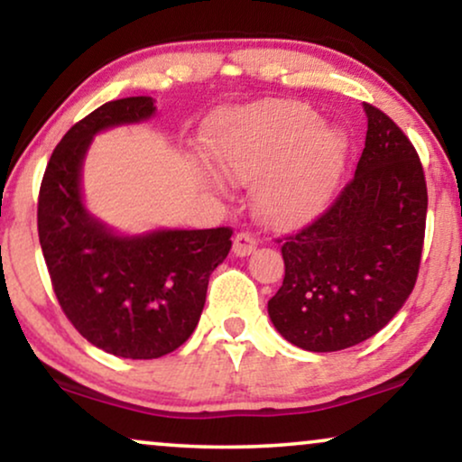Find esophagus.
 I'll use <instances>...</instances> for the list:
<instances>
[{
  "label": "esophagus",
  "instance_id": "obj_1",
  "mask_svg": "<svg viewBox=\"0 0 462 462\" xmlns=\"http://www.w3.org/2000/svg\"><path fill=\"white\" fill-rule=\"evenodd\" d=\"M257 247V241L255 236L251 235V232H238L235 236V245H232V251H235V255L238 257H245V255H251Z\"/></svg>",
  "mask_w": 462,
  "mask_h": 462
}]
</instances>
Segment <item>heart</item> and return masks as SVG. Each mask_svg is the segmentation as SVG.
I'll return each instance as SVG.
<instances>
[{
    "mask_svg": "<svg viewBox=\"0 0 462 462\" xmlns=\"http://www.w3.org/2000/svg\"><path fill=\"white\" fill-rule=\"evenodd\" d=\"M298 101H268L236 109L213 133L221 173L255 183V208L276 224L310 217L329 199L346 160L340 131Z\"/></svg>",
    "mask_w": 462,
    "mask_h": 462,
    "instance_id": "b5f03b06",
    "label": "heart"
}]
</instances>
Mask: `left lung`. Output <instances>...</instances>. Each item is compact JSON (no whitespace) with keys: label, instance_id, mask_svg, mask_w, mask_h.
Wrapping results in <instances>:
<instances>
[{"label":"left lung","instance_id":"obj_1","mask_svg":"<svg viewBox=\"0 0 462 462\" xmlns=\"http://www.w3.org/2000/svg\"><path fill=\"white\" fill-rule=\"evenodd\" d=\"M365 147L334 202L279 238L285 279L268 315L287 342L331 353L378 334L410 298L420 268L427 181L405 133L364 103Z\"/></svg>","mask_w":462,"mask_h":462}]
</instances>
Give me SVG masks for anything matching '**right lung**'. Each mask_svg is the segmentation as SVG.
<instances>
[{
  "label": "right lung",
  "mask_w": 462,
  "mask_h": 462,
  "mask_svg": "<svg viewBox=\"0 0 462 462\" xmlns=\"http://www.w3.org/2000/svg\"><path fill=\"white\" fill-rule=\"evenodd\" d=\"M152 97L109 101L54 147L40 186L38 235L52 289L73 328L125 359H158L192 336L208 276L232 247V227L118 236L84 208L79 175L92 137L153 116Z\"/></svg>",
  "instance_id": "1"
}]
</instances>
